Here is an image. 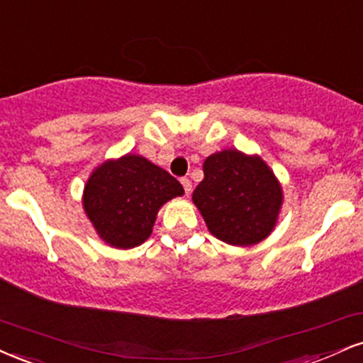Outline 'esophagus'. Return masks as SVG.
<instances>
[{
  "instance_id": "obj_1",
  "label": "esophagus",
  "mask_w": 363,
  "mask_h": 363,
  "mask_svg": "<svg viewBox=\"0 0 363 363\" xmlns=\"http://www.w3.org/2000/svg\"><path fill=\"white\" fill-rule=\"evenodd\" d=\"M182 185H183V190H185V194L189 195L191 191V182L189 180V178H182Z\"/></svg>"
}]
</instances>
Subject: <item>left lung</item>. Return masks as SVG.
<instances>
[{
    "mask_svg": "<svg viewBox=\"0 0 363 363\" xmlns=\"http://www.w3.org/2000/svg\"><path fill=\"white\" fill-rule=\"evenodd\" d=\"M203 174L191 199L208 231L236 246L265 240L282 206V189L265 161L225 149L207 157Z\"/></svg>",
    "mask_w": 363,
    "mask_h": 363,
    "instance_id": "left-lung-1",
    "label": "left lung"
}]
</instances>
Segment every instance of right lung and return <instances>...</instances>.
I'll return each mask as SVG.
<instances>
[{"mask_svg":"<svg viewBox=\"0 0 363 363\" xmlns=\"http://www.w3.org/2000/svg\"><path fill=\"white\" fill-rule=\"evenodd\" d=\"M183 195L177 178L146 157L106 161L84 186L83 206L100 238L115 248H134L149 238L164 202Z\"/></svg>","mask_w":363,"mask_h":363,"instance_id":"add662e5","label":"right lung"}]
</instances>
